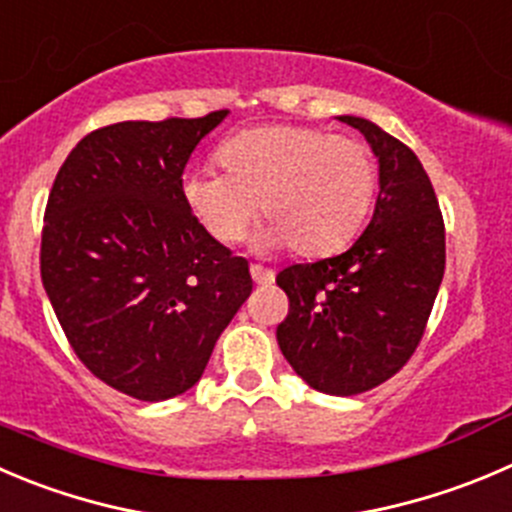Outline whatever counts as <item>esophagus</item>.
<instances>
[{
	"label": "esophagus",
	"instance_id": "esophagus-1",
	"mask_svg": "<svg viewBox=\"0 0 512 512\" xmlns=\"http://www.w3.org/2000/svg\"><path fill=\"white\" fill-rule=\"evenodd\" d=\"M250 275L252 280H255V285H270V282L275 280V272L267 270V267L262 265H250Z\"/></svg>",
	"mask_w": 512,
	"mask_h": 512
}]
</instances>
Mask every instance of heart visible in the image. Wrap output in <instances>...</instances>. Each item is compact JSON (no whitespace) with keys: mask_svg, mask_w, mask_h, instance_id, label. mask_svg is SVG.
<instances>
[{"mask_svg":"<svg viewBox=\"0 0 512 512\" xmlns=\"http://www.w3.org/2000/svg\"><path fill=\"white\" fill-rule=\"evenodd\" d=\"M217 162L225 172L187 170L182 197L220 242L237 240L260 202L267 247L330 255L355 237L375 200L370 147L315 127L267 124L237 132L222 142Z\"/></svg>","mask_w":512,"mask_h":512,"instance_id":"b5f03b06","label":"heart"}]
</instances>
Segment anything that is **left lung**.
<instances>
[{
  "label": "left lung",
  "instance_id": "obj_1",
  "mask_svg": "<svg viewBox=\"0 0 512 512\" xmlns=\"http://www.w3.org/2000/svg\"><path fill=\"white\" fill-rule=\"evenodd\" d=\"M340 122L377 157L375 212L350 250L277 275L290 300L277 345L310 388L345 398L390 380L423 340L445 272V225L408 145L362 117Z\"/></svg>",
  "mask_w": 512,
  "mask_h": 512
}]
</instances>
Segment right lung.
<instances>
[{"mask_svg":"<svg viewBox=\"0 0 512 512\" xmlns=\"http://www.w3.org/2000/svg\"><path fill=\"white\" fill-rule=\"evenodd\" d=\"M227 109L89 132L54 177L39 270L94 377L157 403L190 390L252 292L250 265L182 197L192 150Z\"/></svg>","mask_w":512,"mask_h":512,"instance_id":"obj_1","label":"right lung"}]
</instances>
